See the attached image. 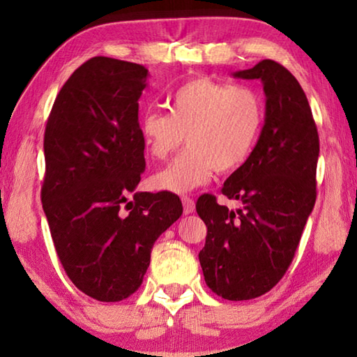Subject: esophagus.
I'll list each match as a JSON object with an SVG mask.
<instances>
[{"label": "esophagus", "mask_w": 357, "mask_h": 357, "mask_svg": "<svg viewBox=\"0 0 357 357\" xmlns=\"http://www.w3.org/2000/svg\"><path fill=\"white\" fill-rule=\"evenodd\" d=\"M183 204H184V214H192L195 211V203H193L192 198L183 197Z\"/></svg>", "instance_id": "esophagus-1"}]
</instances>
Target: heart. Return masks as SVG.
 Instances as JSON below:
<instances>
[{"mask_svg":"<svg viewBox=\"0 0 357 357\" xmlns=\"http://www.w3.org/2000/svg\"><path fill=\"white\" fill-rule=\"evenodd\" d=\"M170 113L151 108L140 118V137L154 159L164 160L183 146L185 153L151 178L157 190L187 193L206 185L217 173L243 167L263 126L261 96L245 84L229 86L198 78L172 96Z\"/></svg>","mask_w":357,"mask_h":357,"instance_id":"1","label":"heart"}]
</instances>
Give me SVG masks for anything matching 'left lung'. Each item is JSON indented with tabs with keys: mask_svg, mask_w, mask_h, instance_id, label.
Here are the masks:
<instances>
[{
	"mask_svg": "<svg viewBox=\"0 0 357 357\" xmlns=\"http://www.w3.org/2000/svg\"><path fill=\"white\" fill-rule=\"evenodd\" d=\"M233 77L261 80L264 126L249 160L222 187L243 206L229 211L208 193L198 198L208 227L198 258L215 294L247 301L275 287L293 261L317 200L319 138L304 89L282 64L263 59Z\"/></svg>",
	"mask_w": 357,
	"mask_h": 357,
	"instance_id": "obj_1",
	"label": "left lung"
}]
</instances>
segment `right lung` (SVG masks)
Here are the masks:
<instances>
[{
	"label": "right lung",
	"mask_w": 357,
	"mask_h": 357,
	"mask_svg": "<svg viewBox=\"0 0 357 357\" xmlns=\"http://www.w3.org/2000/svg\"><path fill=\"white\" fill-rule=\"evenodd\" d=\"M146 80L140 64L88 59L47 121L40 197L53 244L72 283L102 302L140 288L157 238L183 214L174 193L135 192L146 165L138 124Z\"/></svg>",
	"instance_id": "1"
}]
</instances>
